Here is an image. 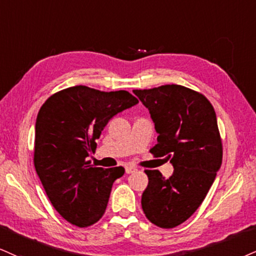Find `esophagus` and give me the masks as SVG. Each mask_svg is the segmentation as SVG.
<instances>
[{
  "mask_svg": "<svg viewBox=\"0 0 256 256\" xmlns=\"http://www.w3.org/2000/svg\"><path fill=\"white\" fill-rule=\"evenodd\" d=\"M124 170H126V173H127V174H130V173H134L135 171H136V167H134V166H132V165H127L124 167Z\"/></svg>",
  "mask_w": 256,
  "mask_h": 256,
  "instance_id": "1",
  "label": "esophagus"
}]
</instances>
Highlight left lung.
<instances>
[{"label":"left lung","mask_w":256,"mask_h":256,"mask_svg":"<svg viewBox=\"0 0 256 256\" xmlns=\"http://www.w3.org/2000/svg\"><path fill=\"white\" fill-rule=\"evenodd\" d=\"M158 133L154 156H165L173 174L146 170L148 185L141 198L148 220L160 228H174L194 215L222 165L216 112L203 94L182 85L134 90Z\"/></svg>","instance_id":"1"}]
</instances>
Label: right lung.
<instances>
[{"instance_id":"add662e5","label":"right lung","mask_w":256,"mask_h":256,"mask_svg":"<svg viewBox=\"0 0 256 256\" xmlns=\"http://www.w3.org/2000/svg\"><path fill=\"white\" fill-rule=\"evenodd\" d=\"M128 91L77 85L52 94L36 122L34 166L54 209L71 224L92 226L106 212L122 166L92 167L88 156L114 116L138 104Z\"/></svg>"}]
</instances>
